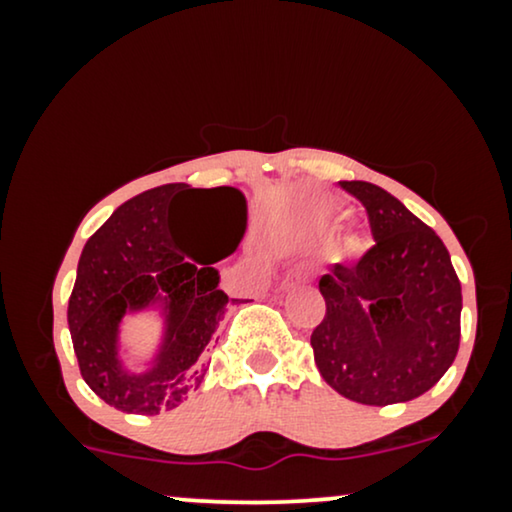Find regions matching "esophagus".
I'll return each instance as SVG.
<instances>
[{"label": "esophagus", "instance_id": "1", "mask_svg": "<svg viewBox=\"0 0 512 512\" xmlns=\"http://www.w3.org/2000/svg\"><path fill=\"white\" fill-rule=\"evenodd\" d=\"M301 281H303V272H301V269H291V272L284 276V289H291V286L301 284Z\"/></svg>", "mask_w": 512, "mask_h": 512}]
</instances>
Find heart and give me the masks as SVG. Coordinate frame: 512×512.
I'll use <instances>...</instances> for the list:
<instances>
[{"label":"heart","mask_w":512,"mask_h":512,"mask_svg":"<svg viewBox=\"0 0 512 512\" xmlns=\"http://www.w3.org/2000/svg\"><path fill=\"white\" fill-rule=\"evenodd\" d=\"M349 216V207H344L342 202H334V199H317V202L310 207V221L320 228H332L337 226L339 221H344ZM368 248V240L358 233H346V236L339 238L337 252L342 257H358L363 255Z\"/></svg>","instance_id":"heart-1"}]
</instances>
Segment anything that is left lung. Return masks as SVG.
<instances>
[{"mask_svg": "<svg viewBox=\"0 0 512 512\" xmlns=\"http://www.w3.org/2000/svg\"><path fill=\"white\" fill-rule=\"evenodd\" d=\"M368 211L375 245L320 279L327 313L313 330L325 383L368 407L431 390L460 349L462 286L433 228L373 182H339Z\"/></svg>", "mask_w": 512, "mask_h": 512, "instance_id": "1", "label": "left lung"}]
</instances>
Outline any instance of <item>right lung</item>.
Wrapping results in <instances>:
<instances>
[{
  "mask_svg": "<svg viewBox=\"0 0 512 512\" xmlns=\"http://www.w3.org/2000/svg\"><path fill=\"white\" fill-rule=\"evenodd\" d=\"M238 204L240 233L245 231L243 192L214 187ZM185 182L154 187L113 211L86 240L69 296L67 322L81 378L110 407L127 414L154 416L180 407L207 373L204 349L226 315L238 303L219 289L221 257H186L170 228V209L190 195ZM211 192V190H207ZM158 309L164 337L146 371H129L119 356V325L125 314Z\"/></svg>",
  "mask_w": 512,
  "mask_h": 512,
  "instance_id": "1",
  "label": "right lung"
}]
</instances>
